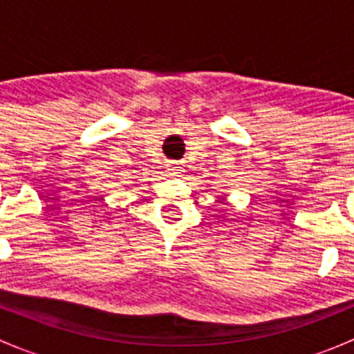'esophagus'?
Returning a JSON list of instances; mask_svg holds the SVG:
<instances>
[{
  "label": "esophagus",
  "mask_w": 354,
  "mask_h": 354,
  "mask_svg": "<svg viewBox=\"0 0 354 354\" xmlns=\"http://www.w3.org/2000/svg\"><path fill=\"white\" fill-rule=\"evenodd\" d=\"M167 171H169L171 174H180V167L176 166V164H169V167H167Z\"/></svg>",
  "instance_id": "esophagus-1"
}]
</instances>
